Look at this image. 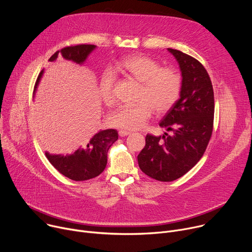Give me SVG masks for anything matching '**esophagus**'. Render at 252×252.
Listing matches in <instances>:
<instances>
[{"mask_svg": "<svg viewBox=\"0 0 252 252\" xmlns=\"http://www.w3.org/2000/svg\"><path fill=\"white\" fill-rule=\"evenodd\" d=\"M130 133H131V131H128V130H125V129L119 130V134H120L121 136H126V135H128V134H130Z\"/></svg>", "mask_w": 252, "mask_h": 252, "instance_id": "esophagus-1", "label": "esophagus"}]
</instances>
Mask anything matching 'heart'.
Returning <instances> with one entry per match:
<instances>
[{"label": "heart", "instance_id": "b5f03b06", "mask_svg": "<svg viewBox=\"0 0 252 252\" xmlns=\"http://www.w3.org/2000/svg\"><path fill=\"white\" fill-rule=\"evenodd\" d=\"M118 67L141 84L136 104L121 105L110 116L113 126L125 130L141 128L151 119L153 109L165 114L178 101L183 90V79L172 67H163L146 56H130L123 59ZM115 77L104 70L99 79V95L106 105L115 102Z\"/></svg>", "mask_w": 252, "mask_h": 252}]
</instances>
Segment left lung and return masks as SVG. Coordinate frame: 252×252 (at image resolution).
I'll return each instance as SVG.
<instances>
[{
    "instance_id": "obj_1",
    "label": "left lung",
    "mask_w": 252,
    "mask_h": 252,
    "mask_svg": "<svg viewBox=\"0 0 252 252\" xmlns=\"http://www.w3.org/2000/svg\"><path fill=\"white\" fill-rule=\"evenodd\" d=\"M167 50L183 76L181 97L159 123L172 134H147L137 156L141 171L159 182L175 181L199 161L212 134L214 116L213 88L204 66L181 51Z\"/></svg>"
}]
</instances>
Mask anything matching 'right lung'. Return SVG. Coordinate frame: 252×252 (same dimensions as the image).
<instances>
[{
  "label": "right lung",
  "mask_w": 252,
  "mask_h": 252,
  "mask_svg": "<svg viewBox=\"0 0 252 252\" xmlns=\"http://www.w3.org/2000/svg\"><path fill=\"white\" fill-rule=\"evenodd\" d=\"M94 49V45L88 44L68 46L63 48L61 51H57L49 61H56L60 55L65 60L81 64ZM42 75L43 70L35 82L34 90L39 85ZM118 138L117 129L99 130L90 140L84 143L83 148H80L73 155H50L46 152V157L53 166L67 178L75 182L88 181L103 171L107 162V152Z\"/></svg>",
  "instance_id": "1"
}]
</instances>
